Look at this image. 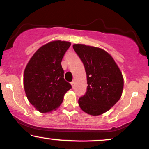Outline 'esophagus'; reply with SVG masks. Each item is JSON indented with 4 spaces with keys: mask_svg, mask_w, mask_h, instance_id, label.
I'll use <instances>...</instances> for the list:
<instances>
[{
    "mask_svg": "<svg viewBox=\"0 0 149 149\" xmlns=\"http://www.w3.org/2000/svg\"><path fill=\"white\" fill-rule=\"evenodd\" d=\"M71 86H72V88H74V87H75V82H74V81L71 82Z\"/></svg>",
    "mask_w": 149,
    "mask_h": 149,
    "instance_id": "34e87169",
    "label": "esophagus"
}]
</instances>
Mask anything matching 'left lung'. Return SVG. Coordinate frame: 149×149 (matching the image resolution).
Instances as JSON below:
<instances>
[{
  "label": "left lung",
  "instance_id": "left-lung-1",
  "mask_svg": "<svg viewBox=\"0 0 149 149\" xmlns=\"http://www.w3.org/2000/svg\"><path fill=\"white\" fill-rule=\"evenodd\" d=\"M73 49L84 64L87 90L80 97V108L93 116L104 114L120 100L123 78L114 59L104 49L84 44H74Z\"/></svg>",
  "mask_w": 149,
  "mask_h": 149
}]
</instances>
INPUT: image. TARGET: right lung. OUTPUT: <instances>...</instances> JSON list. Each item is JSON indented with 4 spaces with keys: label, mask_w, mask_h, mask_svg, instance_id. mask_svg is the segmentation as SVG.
I'll use <instances>...</instances> for the list:
<instances>
[{
    "label": "right lung",
    "mask_w": 149,
    "mask_h": 149,
    "mask_svg": "<svg viewBox=\"0 0 149 149\" xmlns=\"http://www.w3.org/2000/svg\"><path fill=\"white\" fill-rule=\"evenodd\" d=\"M68 41H54L37 49L26 67L24 86L29 102L41 113L56 110L71 85L64 79L61 61L70 47Z\"/></svg>",
    "instance_id": "add662e5"
}]
</instances>
